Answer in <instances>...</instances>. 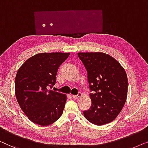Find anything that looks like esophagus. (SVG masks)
<instances>
[{
    "label": "esophagus",
    "instance_id": "34e87169",
    "mask_svg": "<svg viewBox=\"0 0 148 148\" xmlns=\"http://www.w3.org/2000/svg\"><path fill=\"white\" fill-rule=\"evenodd\" d=\"M81 96H82V94H81L80 92H78L77 95H72V97H73L74 99H78V98H80Z\"/></svg>",
    "mask_w": 148,
    "mask_h": 148
}]
</instances>
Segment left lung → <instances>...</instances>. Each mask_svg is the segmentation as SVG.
Segmentation results:
<instances>
[{
	"mask_svg": "<svg viewBox=\"0 0 148 148\" xmlns=\"http://www.w3.org/2000/svg\"><path fill=\"white\" fill-rule=\"evenodd\" d=\"M87 71L92 101L83 111L85 118L97 125L113 121L121 111L127 96V76L124 68L111 56L101 52L78 53Z\"/></svg>",
	"mask_w": 148,
	"mask_h": 148,
	"instance_id": "1",
	"label": "left lung"
}]
</instances>
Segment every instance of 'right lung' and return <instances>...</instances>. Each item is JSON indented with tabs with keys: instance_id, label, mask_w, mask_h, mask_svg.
I'll list each match as a JSON object with an SVG mask.
<instances>
[{
	"instance_id": "right-lung-1",
	"label": "right lung",
	"mask_w": 148,
	"mask_h": 148,
	"mask_svg": "<svg viewBox=\"0 0 148 148\" xmlns=\"http://www.w3.org/2000/svg\"><path fill=\"white\" fill-rule=\"evenodd\" d=\"M70 53H41L29 58L15 78L18 103L32 122L46 126L56 121L63 113L66 97L49 90L56 82L61 64Z\"/></svg>"
}]
</instances>
